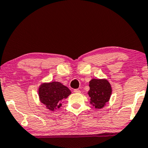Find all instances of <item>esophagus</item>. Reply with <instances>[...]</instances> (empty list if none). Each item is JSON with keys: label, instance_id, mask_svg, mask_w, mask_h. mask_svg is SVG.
Here are the masks:
<instances>
[{"label": "esophagus", "instance_id": "esophagus-1", "mask_svg": "<svg viewBox=\"0 0 148 148\" xmlns=\"http://www.w3.org/2000/svg\"><path fill=\"white\" fill-rule=\"evenodd\" d=\"M74 93H80V91L79 90V89H74Z\"/></svg>", "mask_w": 148, "mask_h": 148}]
</instances>
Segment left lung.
Segmentation results:
<instances>
[{"instance_id":"8db88e82","label":"left lung","mask_w":148,"mask_h":148,"mask_svg":"<svg viewBox=\"0 0 148 148\" xmlns=\"http://www.w3.org/2000/svg\"><path fill=\"white\" fill-rule=\"evenodd\" d=\"M89 87L88 94L91 98V103L95 108H102L111 97L112 89L110 83L107 80L93 78L89 82Z\"/></svg>"}]
</instances>
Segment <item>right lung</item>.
Returning a JSON list of instances; mask_svg holds the SVG:
<instances>
[{"label": "right lung", "mask_w": 148, "mask_h": 148, "mask_svg": "<svg viewBox=\"0 0 148 148\" xmlns=\"http://www.w3.org/2000/svg\"><path fill=\"white\" fill-rule=\"evenodd\" d=\"M70 93V89L59 82L42 84L39 88L41 102L51 111L60 107L62 100L68 98Z\"/></svg>", "instance_id": "right-lung-1"}]
</instances>
